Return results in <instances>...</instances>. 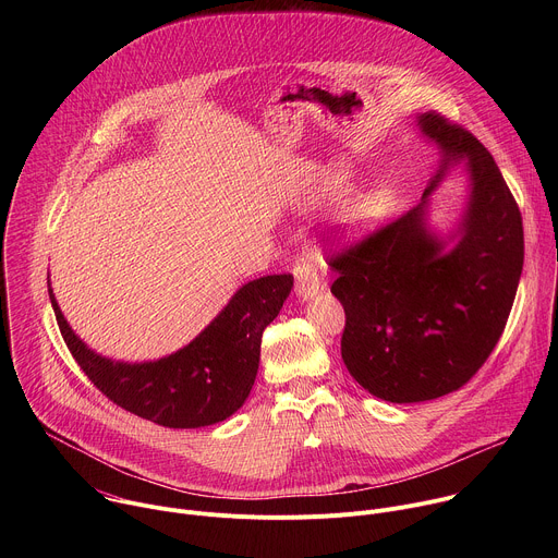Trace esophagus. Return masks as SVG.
<instances>
[{
	"mask_svg": "<svg viewBox=\"0 0 558 558\" xmlns=\"http://www.w3.org/2000/svg\"><path fill=\"white\" fill-rule=\"evenodd\" d=\"M293 276H295V293L300 298H311L323 287L320 274H317L315 265L308 258H300L293 265Z\"/></svg>",
	"mask_w": 558,
	"mask_h": 558,
	"instance_id": "1",
	"label": "esophagus"
}]
</instances>
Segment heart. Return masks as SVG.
Instances as JSON below:
<instances>
[{"mask_svg":"<svg viewBox=\"0 0 558 558\" xmlns=\"http://www.w3.org/2000/svg\"><path fill=\"white\" fill-rule=\"evenodd\" d=\"M329 185L333 190H340L344 185V177H329ZM388 205H390V198L388 194L384 192H373V194H366L364 198H360V203L355 205V216L360 218L362 225H371L375 220H379L386 211H388Z\"/></svg>","mask_w":558,"mask_h":558,"instance_id":"b5f03b06","label":"heart"}]
</instances>
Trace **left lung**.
<instances>
[{
    "label": "left lung",
    "mask_w": 558,
    "mask_h": 558,
    "mask_svg": "<svg viewBox=\"0 0 558 558\" xmlns=\"http://www.w3.org/2000/svg\"><path fill=\"white\" fill-rule=\"evenodd\" d=\"M444 154L441 170L409 209L329 256L331 293L347 325L342 360L371 395L413 404L459 390L495 351L523 269V220L493 154L439 112L420 117ZM471 168L460 243L448 254L423 227V207L442 170Z\"/></svg>",
    "instance_id": "8db88e82"
}]
</instances>
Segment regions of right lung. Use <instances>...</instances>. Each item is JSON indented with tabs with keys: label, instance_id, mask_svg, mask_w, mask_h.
Masks as SVG:
<instances>
[{
	"label": "right lung",
	"instance_id": "right-lung-1",
	"mask_svg": "<svg viewBox=\"0 0 558 558\" xmlns=\"http://www.w3.org/2000/svg\"><path fill=\"white\" fill-rule=\"evenodd\" d=\"M291 287V274L247 282L185 349L143 364L93 353L63 320L50 284L48 293L68 351L110 402L158 426L201 428L245 404L258 373L263 331L280 313Z\"/></svg>",
	"mask_w": 558,
	"mask_h": 558
}]
</instances>
